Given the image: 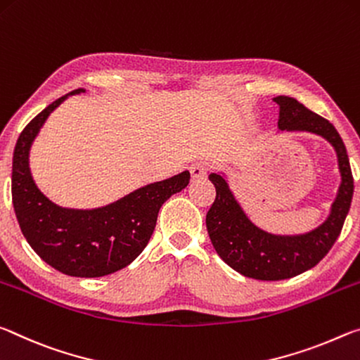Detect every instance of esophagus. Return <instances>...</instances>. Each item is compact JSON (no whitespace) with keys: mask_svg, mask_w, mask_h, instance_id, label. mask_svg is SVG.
I'll return each instance as SVG.
<instances>
[{"mask_svg":"<svg viewBox=\"0 0 360 360\" xmlns=\"http://www.w3.org/2000/svg\"><path fill=\"white\" fill-rule=\"evenodd\" d=\"M207 170H209V167L205 162H194L190 167V172H191V176L194 180L204 179V176L207 175Z\"/></svg>","mask_w":360,"mask_h":360,"instance_id":"obj_1","label":"esophagus"}]
</instances>
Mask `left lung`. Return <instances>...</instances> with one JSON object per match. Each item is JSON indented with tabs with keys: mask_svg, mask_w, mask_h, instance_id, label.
Here are the masks:
<instances>
[{
	"mask_svg": "<svg viewBox=\"0 0 360 360\" xmlns=\"http://www.w3.org/2000/svg\"><path fill=\"white\" fill-rule=\"evenodd\" d=\"M274 102L279 105L281 131L313 132L332 143L338 156L341 185L328 219L319 228L298 236H274L247 219L220 174L209 175L217 191L205 217L212 244L234 271L258 281L288 279L316 266L338 239L354 193L346 146L332 122L292 97L279 96Z\"/></svg>",
	"mask_w": 360,
	"mask_h": 360,
	"instance_id": "obj_1",
	"label": "left lung"
}]
</instances>
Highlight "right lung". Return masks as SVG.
<instances>
[{
  "label": "right lung",
  "mask_w": 360,
  "mask_h": 360,
  "mask_svg": "<svg viewBox=\"0 0 360 360\" xmlns=\"http://www.w3.org/2000/svg\"><path fill=\"white\" fill-rule=\"evenodd\" d=\"M67 94L28 122L17 139L13 158V205L27 243L52 268L75 278H100L126 268L148 244L161 205L190 184L185 170L94 210L62 209L41 193L32 179L28 153L52 111Z\"/></svg>",
  "instance_id": "add662e5"
}]
</instances>
